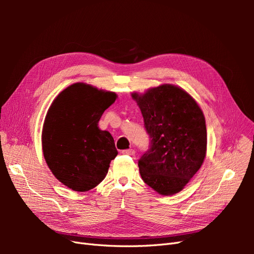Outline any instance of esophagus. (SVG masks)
Returning <instances> with one entry per match:
<instances>
[{"instance_id":"34e87169","label":"esophagus","mask_w":254,"mask_h":254,"mask_svg":"<svg viewBox=\"0 0 254 254\" xmlns=\"http://www.w3.org/2000/svg\"><path fill=\"white\" fill-rule=\"evenodd\" d=\"M122 153H124V155H128V156H134L135 150L134 149H126V150H123Z\"/></svg>"}]
</instances>
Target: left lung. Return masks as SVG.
Masks as SVG:
<instances>
[{
	"mask_svg": "<svg viewBox=\"0 0 254 254\" xmlns=\"http://www.w3.org/2000/svg\"><path fill=\"white\" fill-rule=\"evenodd\" d=\"M141 109L150 148L139 160L144 182L157 193H179L201 167L206 155L205 119L186 90L164 83L131 93Z\"/></svg>",
	"mask_w": 254,
	"mask_h": 254,
	"instance_id": "obj_1",
	"label": "left lung"
}]
</instances>
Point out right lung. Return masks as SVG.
Masks as SVG:
<instances>
[{"label":"right lung","mask_w":254,"mask_h":254,"mask_svg":"<svg viewBox=\"0 0 254 254\" xmlns=\"http://www.w3.org/2000/svg\"><path fill=\"white\" fill-rule=\"evenodd\" d=\"M114 92L76 82L54 99L42 128V150L49 168L65 187L87 191L101 183L118 155L110 132L98 121L115 102Z\"/></svg>","instance_id":"1"}]
</instances>
